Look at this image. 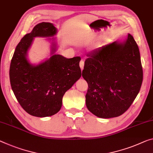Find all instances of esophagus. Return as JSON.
<instances>
[{
    "label": "esophagus",
    "instance_id": "34e87169",
    "mask_svg": "<svg viewBox=\"0 0 153 153\" xmlns=\"http://www.w3.org/2000/svg\"><path fill=\"white\" fill-rule=\"evenodd\" d=\"M83 67H84V61L81 60V62H80V68H81V70H83Z\"/></svg>",
    "mask_w": 153,
    "mask_h": 153
}]
</instances>
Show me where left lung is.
Returning <instances> with one entry per match:
<instances>
[{
    "mask_svg": "<svg viewBox=\"0 0 153 153\" xmlns=\"http://www.w3.org/2000/svg\"><path fill=\"white\" fill-rule=\"evenodd\" d=\"M82 76L88 82L86 106L97 117L123 114L140 90L143 70L139 48L131 34L125 42L96 48L87 55Z\"/></svg>",
    "mask_w": 153,
    "mask_h": 153,
    "instance_id": "8db88e82",
    "label": "left lung"
}]
</instances>
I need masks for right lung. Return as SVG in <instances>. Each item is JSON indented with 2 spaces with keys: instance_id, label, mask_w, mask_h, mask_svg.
<instances>
[{
  "instance_id": "add662e5",
  "label": "right lung",
  "mask_w": 153,
  "mask_h": 153,
  "mask_svg": "<svg viewBox=\"0 0 153 153\" xmlns=\"http://www.w3.org/2000/svg\"><path fill=\"white\" fill-rule=\"evenodd\" d=\"M57 29L42 22L22 37L11 59L9 79L16 99L25 111L36 117L51 116L59 111L65 93L81 76L80 57L67 59L55 55L53 44L50 59L37 65L27 59V51L36 37H53Z\"/></svg>"
}]
</instances>
